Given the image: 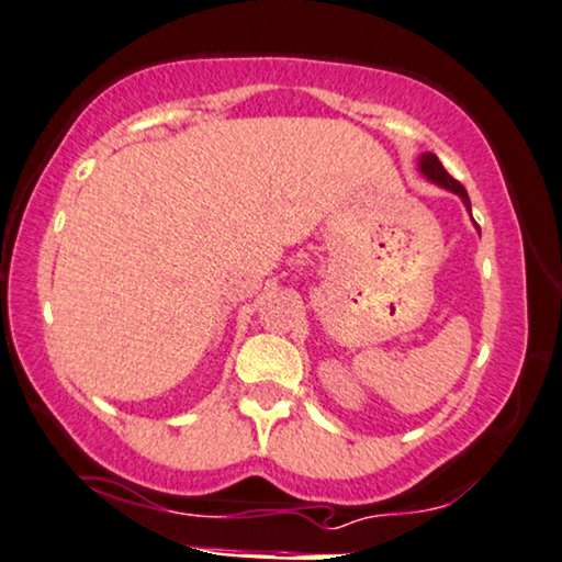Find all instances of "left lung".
<instances>
[{
    "instance_id": "1",
    "label": "left lung",
    "mask_w": 562,
    "mask_h": 562,
    "mask_svg": "<svg viewBox=\"0 0 562 562\" xmlns=\"http://www.w3.org/2000/svg\"><path fill=\"white\" fill-rule=\"evenodd\" d=\"M422 172L427 175L429 180H435L437 186L448 188V191L461 195L465 204H469V193H465V188H463L461 182H458L456 178H452V175H450L448 170H445L442 161H439V159L435 157V154H424V157H422Z\"/></svg>"
}]
</instances>
